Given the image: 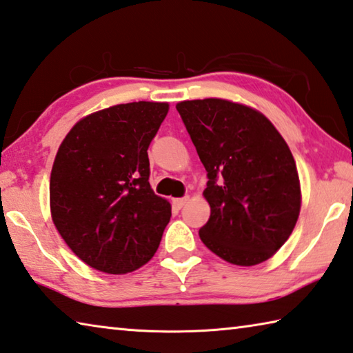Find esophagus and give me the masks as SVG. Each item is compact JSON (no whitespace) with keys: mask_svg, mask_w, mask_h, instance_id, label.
Instances as JSON below:
<instances>
[{"mask_svg":"<svg viewBox=\"0 0 353 353\" xmlns=\"http://www.w3.org/2000/svg\"><path fill=\"white\" fill-rule=\"evenodd\" d=\"M188 202V197H179V199H172V203H174L176 208H182L185 203Z\"/></svg>","mask_w":353,"mask_h":353,"instance_id":"1","label":"esophagus"}]
</instances>
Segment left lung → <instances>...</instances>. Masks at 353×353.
<instances>
[{
	"instance_id": "1",
	"label": "left lung",
	"mask_w": 353,
	"mask_h": 353,
	"mask_svg": "<svg viewBox=\"0 0 353 353\" xmlns=\"http://www.w3.org/2000/svg\"><path fill=\"white\" fill-rule=\"evenodd\" d=\"M208 172L210 219L201 241L221 259L261 264L292 234L301 183L292 151L274 125L252 106L225 99L176 105Z\"/></svg>"
}]
</instances>
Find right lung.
Wrapping results in <instances>:
<instances>
[{
  "instance_id": "1",
  "label": "right lung",
  "mask_w": 353,
  "mask_h": 353,
  "mask_svg": "<svg viewBox=\"0 0 353 353\" xmlns=\"http://www.w3.org/2000/svg\"><path fill=\"white\" fill-rule=\"evenodd\" d=\"M170 111L166 101H132L80 119L50 171L55 228L95 270L125 274L157 252L171 203L150 185L148 146Z\"/></svg>"
}]
</instances>
